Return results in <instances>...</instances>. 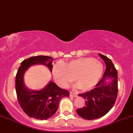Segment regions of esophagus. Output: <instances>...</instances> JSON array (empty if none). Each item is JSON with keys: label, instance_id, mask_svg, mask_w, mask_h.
<instances>
[{"label": "esophagus", "instance_id": "1", "mask_svg": "<svg viewBox=\"0 0 133 133\" xmlns=\"http://www.w3.org/2000/svg\"><path fill=\"white\" fill-rule=\"evenodd\" d=\"M69 95H70L71 96H73V97H76V96H77V94L75 93V92H71V91H70V93H69Z\"/></svg>", "mask_w": 133, "mask_h": 133}]
</instances>
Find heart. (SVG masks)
I'll use <instances>...</instances> for the list:
<instances>
[{
  "label": "heart",
  "instance_id": "obj_1",
  "mask_svg": "<svg viewBox=\"0 0 133 133\" xmlns=\"http://www.w3.org/2000/svg\"><path fill=\"white\" fill-rule=\"evenodd\" d=\"M102 63L91 57L72 60L65 64L58 62L53 66L55 80L62 88H67L74 80L82 91H88L96 85L102 76Z\"/></svg>",
  "mask_w": 133,
  "mask_h": 133
}]
</instances>
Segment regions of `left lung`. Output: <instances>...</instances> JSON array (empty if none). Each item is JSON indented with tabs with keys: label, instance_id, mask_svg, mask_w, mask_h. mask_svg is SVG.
<instances>
[{
	"label": "left lung",
	"instance_id": "left-lung-1",
	"mask_svg": "<svg viewBox=\"0 0 133 133\" xmlns=\"http://www.w3.org/2000/svg\"><path fill=\"white\" fill-rule=\"evenodd\" d=\"M106 65L105 73L92 90L79 94L85 100V106L77 109V114L86 120L102 117L111 110L118 94V73L111 59L99 53Z\"/></svg>",
	"mask_w": 133,
	"mask_h": 133
}]
</instances>
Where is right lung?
<instances>
[{"mask_svg":"<svg viewBox=\"0 0 133 133\" xmlns=\"http://www.w3.org/2000/svg\"><path fill=\"white\" fill-rule=\"evenodd\" d=\"M53 59L48 56L31 57L21 62L16 75L15 88L18 103L29 117L38 120H47L55 115L58 108L60 100L69 96V92L61 89L52 81L41 90H32L27 88L24 82V75L32 65L42 64L52 72Z\"/></svg>","mask_w":133,"mask_h":133,"instance_id":"add662e5","label":"right lung"}]
</instances>
